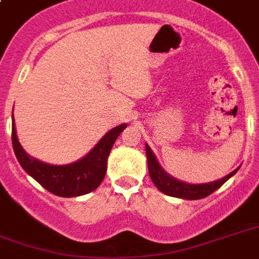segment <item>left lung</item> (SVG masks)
<instances>
[{"instance_id": "left-lung-1", "label": "left lung", "mask_w": 259, "mask_h": 259, "mask_svg": "<svg viewBox=\"0 0 259 259\" xmlns=\"http://www.w3.org/2000/svg\"><path fill=\"white\" fill-rule=\"evenodd\" d=\"M145 149L150 179L154 183V185L157 187L158 191H161L162 193H165L168 196L185 199V200H199V199L208 196L212 192H215L218 188H221L222 185L225 184L230 177H233L239 169V166H238L237 169H234L227 176L222 177L219 180L209 181V183H204V184H191V183L177 180L173 176L168 175L165 170L162 169L156 154L153 153V150L150 149L148 144L145 145Z\"/></svg>"}]
</instances>
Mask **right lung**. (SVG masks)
I'll return each mask as SVG.
<instances>
[{
	"mask_svg": "<svg viewBox=\"0 0 259 259\" xmlns=\"http://www.w3.org/2000/svg\"><path fill=\"white\" fill-rule=\"evenodd\" d=\"M126 123L109 130L84 157L66 165L42 162L26 153L18 141L16 123L12 115V142L20 165L38 184L56 196L75 197L93 192L101 185L107 169L110 150L118 136L126 129Z\"/></svg>",
	"mask_w": 259,
	"mask_h": 259,
	"instance_id": "obj_1",
	"label": "right lung"
}]
</instances>
